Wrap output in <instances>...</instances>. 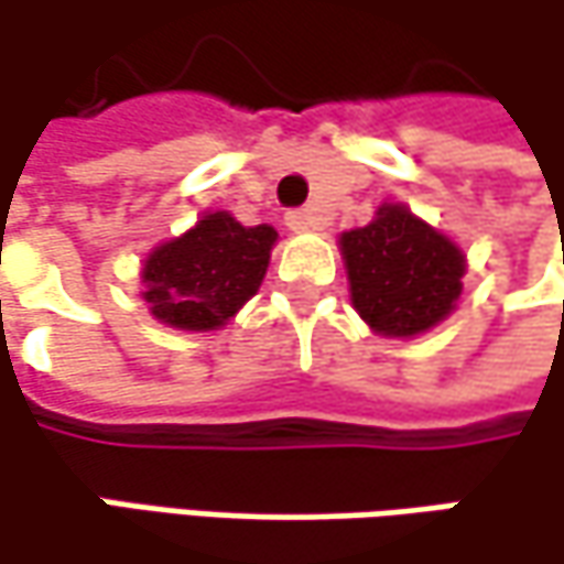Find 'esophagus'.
I'll return each mask as SVG.
<instances>
[{"label":"esophagus","mask_w":564,"mask_h":564,"mask_svg":"<svg viewBox=\"0 0 564 564\" xmlns=\"http://www.w3.org/2000/svg\"><path fill=\"white\" fill-rule=\"evenodd\" d=\"M283 219H286V226H290L293 231L319 229V216H316L313 209H290Z\"/></svg>","instance_id":"obj_1"}]
</instances>
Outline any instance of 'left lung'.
<instances>
[{
  "label": "left lung",
  "mask_w": 564,
  "mask_h": 564,
  "mask_svg": "<svg viewBox=\"0 0 564 564\" xmlns=\"http://www.w3.org/2000/svg\"><path fill=\"white\" fill-rule=\"evenodd\" d=\"M351 303L381 335H420L442 323L465 274V254L403 206H381L375 223L341 235Z\"/></svg>",
  "instance_id": "left-lung-1"
}]
</instances>
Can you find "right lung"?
Returning <instances> with one entry per match:
<instances>
[{"instance_id": "obj_1", "label": "right lung", "mask_w": 564, "mask_h": 564, "mask_svg": "<svg viewBox=\"0 0 564 564\" xmlns=\"http://www.w3.org/2000/svg\"><path fill=\"white\" fill-rule=\"evenodd\" d=\"M271 226H241L229 213H209L196 229L154 248L144 261V300L177 329H216L231 319L264 281Z\"/></svg>"}]
</instances>
